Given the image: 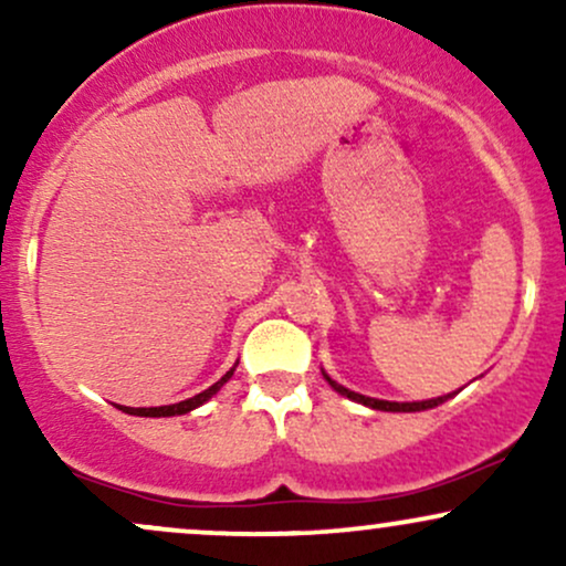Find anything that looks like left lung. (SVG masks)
I'll return each mask as SVG.
<instances>
[{
    "mask_svg": "<svg viewBox=\"0 0 566 566\" xmlns=\"http://www.w3.org/2000/svg\"><path fill=\"white\" fill-rule=\"evenodd\" d=\"M322 375H324V380H327L329 386H333V391H337L340 396H346V399H350V401H359V405H365V407H369V409H382V412H423V409H433V407L444 405L447 399H452V394L437 396V399H423V401H386V399H373V396L356 394V391H350V388L340 386V382L329 378V375L324 373V369H322Z\"/></svg>",
    "mask_w": 566,
    "mask_h": 566,
    "instance_id": "8db88e82",
    "label": "left lung"
}]
</instances>
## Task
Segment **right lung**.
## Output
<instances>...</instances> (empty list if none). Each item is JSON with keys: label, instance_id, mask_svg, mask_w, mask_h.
<instances>
[{"label": "right lung", "instance_id": "obj_1", "mask_svg": "<svg viewBox=\"0 0 566 566\" xmlns=\"http://www.w3.org/2000/svg\"><path fill=\"white\" fill-rule=\"evenodd\" d=\"M237 365H239V361H237ZM237 365H233L218 382H212L207 391L191 396V399H186V401H178V405H167V407H122L119 405L116 409H122V412H127V415H138V418H172V415H186V412H191V409L205 405V401H210L212 396H216L220 388H223L226 382L231 380V375H233V369H237Z\"/></svg>", "mask_w": 566, "mask_h": 566}]
</instances>
